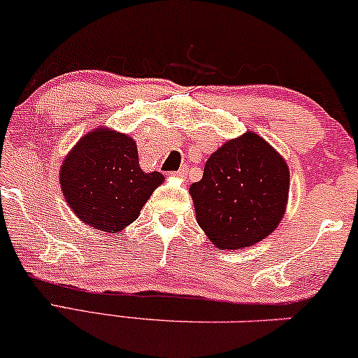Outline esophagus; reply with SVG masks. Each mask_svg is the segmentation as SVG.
<instances>
[{"instance_id":"esophagus-1","label":"esophagus","mask_w":358,"mask_h":358,"mask_svg":"<svg viewBox=\"0 0 358 358\" xmlns=\"http://www.w3.org/2000/svg\"><path fill=\"white\" fill-rule=\"evenodd\" d=\"M185 174H187V168H180L178 173H174L176 178H179V179H184Z\"/></svg>"}]
</instances>
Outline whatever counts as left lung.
<instances>
[{
    "label": "left lung",
    "instance_id": "obj_1",
    "mask_svg": "<svg viewBox=\"0 0 358 358\" xmlns=\"http://www.w3.org/2000/svg\"><path fill=\"white\" fill-rule=\"evenodd\" d=\"M189 194L199 227L217 248H248L285 217L289 168L266 139L247 131L212 152Z\"/></svg>",
    "mask_w": 358,
    "mask_h": 358
}]
</instances>
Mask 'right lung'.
Instances as JSON below:
<instances>
[{
    "instance_id": "obj_1",
    "label": "right lung",
    "mask_w": 358,
    "mask_h": 358,
    "mask_svg": "<svg viewBox=\"0 0 358 358\" xmlns=\"http://www.w3.org/2000/svg\"><path fill=\"white\" fill-rule=\"evenodd\" d=\"M64 199L82 224L117 234L139 217L161 173L139 168L136 141L117 129L99 127L78 139L59 171Z\"/></svg>"
}]
</instances>
